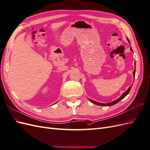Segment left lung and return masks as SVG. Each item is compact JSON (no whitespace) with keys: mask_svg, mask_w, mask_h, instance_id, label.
<instances>
[{"mask_svg":"<svg viewBox=\"0 0 150 150\" xmlns=\"http://www.w3.org/2000/svg\"><path fill=\"white\" fill-rule=\"evenodd\" d=\"M128 42H129V40H128ZM130 50H131V51H133V50H132V49H131V47L130 48ZM134 66H135V65H134ZM135 71H136V69H134V71L133 72L134 78V76H135ZM131 87H132V86H130V87H129L128 89H127V91H126V92L122 93V94L121 95V97H120L118 99H116V100L113 101L112 102H111V103H98V102H96V101H93V100H92V99H89V98H88V99H89V100L91 102H92L93 103H94V104H97V105H99V106H112V105H114V104L117 103L119 101H120L121 100V99H122L125 97H126V96H127V95L128 94V93H129Z\"/></svg>","mask_w":150,"mask_h":150,"instance_id":"8db88e82","label":"left lung"}]
</instances>
